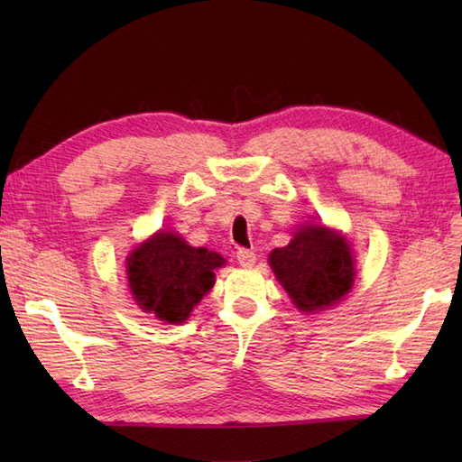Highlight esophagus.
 Masks as SVG:
<instances>
[{"mask_svg":"<svg viewBox=\"0 0 462 462\" xmlns=\"http://www.w3.org/2000/svg\"><path fill=\"white\" fill-rule=\"evenodd\" d=\"M236 260H238L240 266H254V263H256V254H254L252 250L240 248L236 252Z\"/></svg>","mask_w":462,"mask_h":462,"instance_id":"1","label":"esophagus"}]
</instances>
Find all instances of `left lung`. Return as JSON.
<instances>
[{
	"label": "left lung",
	"mask_w": 462,
	"mask_h": 462,
	"mask_svg": "<svg viewBox=\"0 0 462 462\" xmlns=\"http://www.w3.org/2000/svg\"><path fill=\"white\" fill-rule=\"evenodd\" d=\"M270 266L301 311H319L346 296L353 283L349 244L323 226H306L283 248L270 254Z\"/></svg>",
	"instance_id": "obj_1"
}]
</instances>
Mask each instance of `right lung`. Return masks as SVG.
<instances>
[{
	"instance_id": "right-lung-1",
	"label": "right lung",
	"mask_w": 462,
	"mask_h": 462,
	"mask_svg": "<svg viewBox=\"0 0 462 462\" xmlns=\"http://www.w3.org/2000/svg\"><path fill=\"white\" fill-rule=\"evenodd\" d=\"M220 254L192 248L179 234L159 232L131 256L126 276L134 300L169 323H182L214 283V270L224 266Z\"/></svg>"
}]
</instances>
